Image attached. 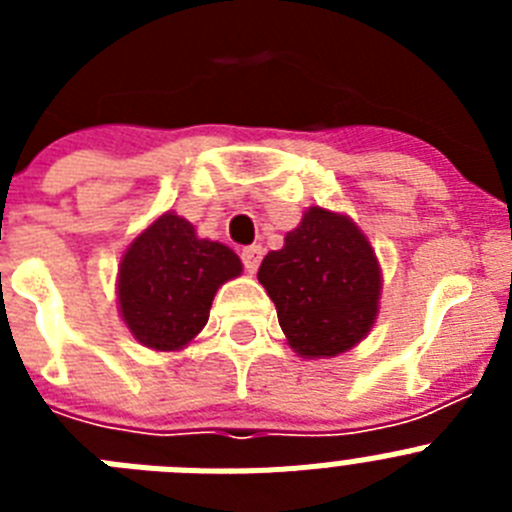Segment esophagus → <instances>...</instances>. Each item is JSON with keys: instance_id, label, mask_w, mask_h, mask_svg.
<instances>
[{"instance_id": "esophagus-1", "label": "esophagus", "mask_w": 512, "mask_h": 512, "mask_svg": "<svg viewBox=\"0 0 512 512\" xmlns=\"http://www.w3.org/2000/svg\"><path fill=\"white\" fill-rule=\"evenodd\" d=\"M261 256H264V251H261V246H246V248H243V251H241L243 269H246L248 274H253V271L259 269Z\"/></svg>"}]
</instances>
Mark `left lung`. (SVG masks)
<instances>
[{"mask_svg": "<svg viewBox=\"0 0 512 512\" xmlns=\"http://www.w3.org/2000/svg\"><path fill=\"white\" fill-rule=\"evenodd\" d=\"M259 282L300 356H336L369 333L382 289L372 246L346 215L310 207L282 251L266 253Z\"/></svg>", "mask_w": 512, "mask_h": 512, "instance_id": "obj_1", "label": "left lung"}]
</instances>
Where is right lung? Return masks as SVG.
Here are the masks:
<instances>
[{
    "instance_id": "1",
    "label": "right lung",
    "mask_w": 512,
    "mask_h": 512,
    "mask_svg": "<svg viewBox=\"0 0 512 512\" xmlns=\"http://www.w3.org/2000/svg\"><path fill=\"white\" fill-rule=\"evenodd\" d=\"M238 274L241 259L228 246L197 238L192 223L166 212L122 256V320L143 346L182 348L207 325L217 287Z\"/></svg>"
}]
</instances>
